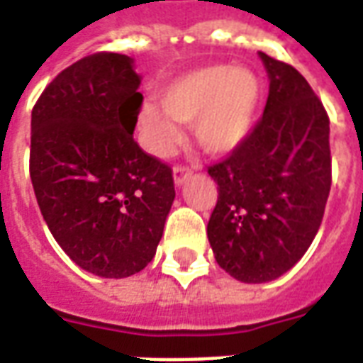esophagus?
I'll list each match as a JSON object with an SVG mask.
<instances>
[{"label": "esophagus", "instance_id": "esophagus-1", "mask_svg": "<svg viewBox=\"0 0 363 363\" xmlns=\"http://www.w3.org/2000/svg\"><path fill=\"white\" fill-rule=\"evenodd\" d=\"M173 177H174V184H179V186H181L182 182L186 181L189 177H192V169L186 167V165H174Z\"/></svg>", "mask_w": 363, "mask_h": 363}]
</instances>
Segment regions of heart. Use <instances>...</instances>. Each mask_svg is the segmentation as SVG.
Wrapping results in <instances>:
<instances>
[{
    "instance_id": "obj_1",
    "label": "heart",
    "mask_w": 363,
    "mask_h": 363,
    "mask_svg": "<svg viewBox=\"0 0 363 363\" xmlns=\"http://www.w3.org/2000/svg\"><path fill=\"white\" fill-rule=\"evenodd\" d=\"M259 84L246 69L209 65L182 74L160 94L161 106L144 104L140 127L150 152L169 155L182 138V123L192 121L198 144L227 154L246 140L256 119Z\"/></svg>"
}]
</instances>
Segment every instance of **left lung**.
I'll list each match as a JSON object with an SVG mask.
<instances>
[{
    "mask_svg": "<svg viewBox=\"0 0 363 363\" xmlns=\"http://www.w3.org/2000/svg\"><path fill=\"white\" fill-rule=\"evenodd\" d=\"M269 96L246 140L208 173L217 203L208 238L219 267L242 283H267L310 248L331 190L329 117L308 80L259 52Z\"/></svg>",
    "mask_w": 363,
    "mask_h": 363,
    "instance_id": "obj_1",
    "label": "left lung"
}]
</instances>
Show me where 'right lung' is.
Masks as SVG:
<instances>
[{"label": "right lung", "mask_w": 363, "mask_h": 363, "mask_svg": "<svg viewBox=\"0 0 363 363\" xmlns=\"http://www.w3.org/2000/svg\"><path fill=\"white\" fill-rule=\"evenodd\" d=\"M140 77L121 53L86 55L32 109L30 179L65 254L98 277H130L155 256L174 200L173 171L133 134Z\"/></svg>", "instance_id": "obj_1"}]
</instances>
